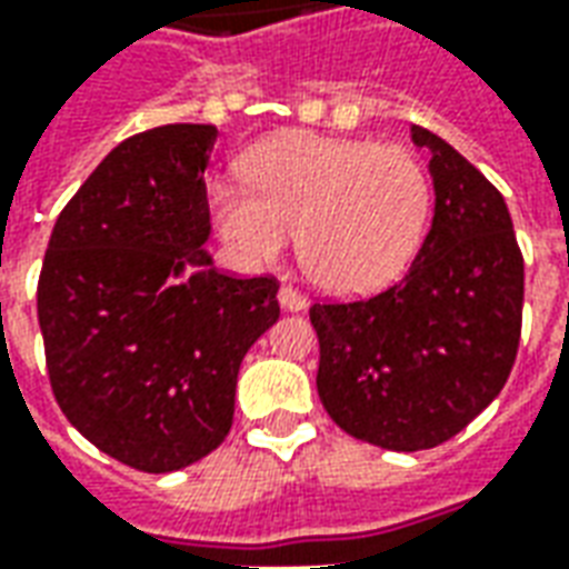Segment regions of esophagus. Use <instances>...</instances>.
I'll use <instances>...</instances> for the list:
<instances>
[{"label": "esophagus", "instance_id": "esophagus-1", "mask_svg": "<svg viewBox=\"0 0 569 569\" xmlns=\"http://www.w3.org/2000/svg\"><path fill=\"white\" fill-rule=\"evenodd\" d=\"M277 301H280V308L289 310V313H298V310L308 308V298L301 296L298 289H292V286H283V289L277 292Z\"/></svg>", "mask_w": 569, "mask_h": 569}]
</instances>
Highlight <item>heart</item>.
<instances>
[{"label": "heart", "mask_w": 569, "mask_h": 569, "mask_svg": "<svg viewBox=\"0 0 569 569\" xmlns=\"http://www.w3.org/2000/svg\"><path fill=\"white\" fill-rule=\"evenodd\" d=\"M256 192L212 182L210 210L228 247L252 268L298 256L332 296H369L406 271L427 234L432 182L402 146L289 130L249 154Z\"/></svg>", "instance_id": "obj_1"}]
</instances>
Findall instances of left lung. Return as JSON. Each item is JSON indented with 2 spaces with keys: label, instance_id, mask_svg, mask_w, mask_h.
<instances>
[{
  "label": "left lung",
  "instance_id": "1",
  "mask_svg": "<svg viewBox=\"0 0 569 569\" xmlns=\"http://www.w3.org/2000/svg\"><path fill=\"white\" fill-rule=\"evenodd\" d=\"M429 151L432 222L408 273L381 296L313 305L317 393L347 436L423 451L457 436L509 381L525 261L497 188L460 151L411 128Z\"/></svg>",
  "mask_w": 569,
  "mask_h": 569
}]
</instances>
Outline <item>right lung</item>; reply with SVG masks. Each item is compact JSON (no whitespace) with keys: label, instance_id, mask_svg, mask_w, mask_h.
Listing matches in <instances>:
<instances>
[{"label":"right lung","instance_id":"obj_1","mask_svg":"<svg viewBox=\"0 0 569 569\" xmlns=\"http://www.w3.org/2000/svg\"><path fill=\"white\" fill-rule=\"evenodd\" d=\"M212 124H163L106 154L57 219L39 326L57 406L100 451L173 472L216 451L237 371L280 317L277 280L203 249Z\"/></svg>","mask_w":569,"mask_h":569}]
</instances>
